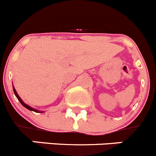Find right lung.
Segmentation results:
<instances>
[{
  "instance_id": "1",
  "label": "right lung",
  "mask_w": 156,
  "mask_h": 156,
  "mask_svg": "<svg viewBox=\"0 0 156 156\" xmlns=\"http://www.w3.org/2000/svg\"><path fill=\"white\" fill-rule=\"evenodd\" d=\"M13 90H14V94H15L16 97L17 98V99H18L19 101H20V103H21V104L23 105V106H24L25 108H27V109H29V110H30V111H34V112H43V111H38V110H37V109H34V108L30 107V106H28V105H27L26 103H23V100H22V99H20V96H19V95L17 94V91H16V90H15V89H14V87H13Z\"/></svg>"
}]
</instances>
